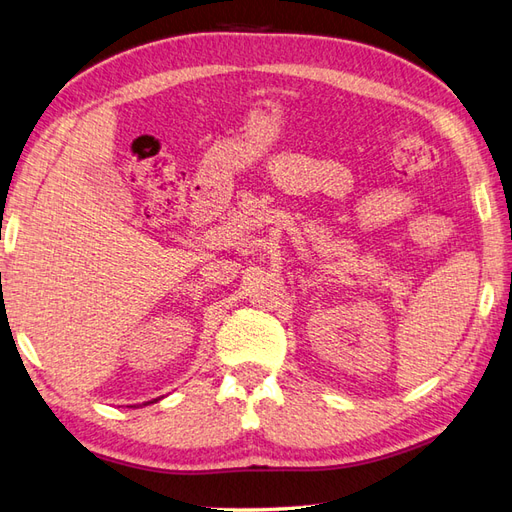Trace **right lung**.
Here are the masks:
<instances>
[{
  "instance_id": "add662e5",
  "label": "right lung",
  "mask_w": 512,
  "mask_h": 512,
  "mask_svg": "<svg viewBox=\"0 0 512 512\" xmlns=\"http://www.w3.org/2000/svg\"><path fill=\"white\" fill-rule=\"evenodd\" d=\"M154 401H159V397H157V399H152V401H146V403H154ZM146 403H144V406H146Z\"/></svg>"
}]
</instances>
